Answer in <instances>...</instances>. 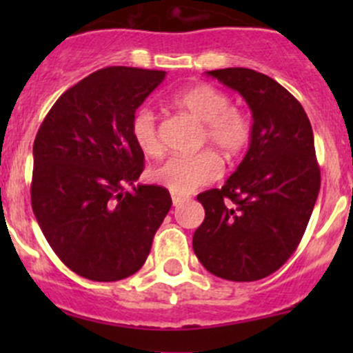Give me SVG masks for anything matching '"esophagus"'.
Segmentation results:
<instances>
[{
    "label": "esophagus",
    "mask_w": 353,
    "mask_h": 353,
    "mask_svg": "<svg viewBox=\"0 0 353 353\" xmlns=\"http://www.w3.org/2000/svg\"><path fill=\"white\" fill-rule=\"evenodd\" d=\"M183 201H184L183 196H179V194H172V205L174 206H179Z\"/></svg>",
    "instance_id": "34e87169"
}]
</instances>
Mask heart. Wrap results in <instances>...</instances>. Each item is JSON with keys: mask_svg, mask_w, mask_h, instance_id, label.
<instances>
[{"mask_svg": "<svg viewBox=\"0 0 353 353\" xmlns=\"http://www.w3.org/2000/svg\"><path fill=\"white\" fill-rule=\"evenodd\" d=\"M174 108L183 110L203 124L201 143L212 145L225 159H236L245 150L251 140V123L241 109L230 105V97L220 88L198 83L181 90L172 99ZM131 137L140 152L155 157L160 152L159 131L152 110L140 109L131 119ZM222 174V163L213 152L205 150L196 155H174L150 169L152 183L167 188L170 193H194L198 188L216 181Z\"/></svg>", "mask_w": 353, "mask_h": 353, "instance_id": "1", "label": "heart"}]
</instances>
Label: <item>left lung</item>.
<instances>
[{
    "mask_svg": "<svg viewBox=\"0 0 353 353\" xmlns=\"http://www.w3.org/2000/svg\"><path fill=\"white\" fill-rule=\"evenodd\" d=\"M252 112L251 143L222 190L198 194L205 220L193 236L199 263L223 280L254 282L294 254L321 186L314 137L301 102L249 68L208 71Z\"/></svg>",
    "mask_w": 353,
    "mask_h": 353,
    "instance_id": "left-lung-1",
    "label": "left lung"
}]
</instances>
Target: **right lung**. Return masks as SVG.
<instances>
[{
    "label": "right lung",
    "mask_w": 353,
    "mask_h": 353,
    "mask_svg": "<svg viewBox=\"0 0 353 353\" xmlns=\"http://www.w3.org/2000/svg\"><path fill=\"white\" fill-rule=\"evenodd\" d=\"M163 78L128 66L95 71L68 88L37 131L32 210L52 251L83 279L137 273L172 205L165 188L134 186L145 155L131 119Z\"/></svg>",
    "instance_id": "obj_1"
}]
</instances>
